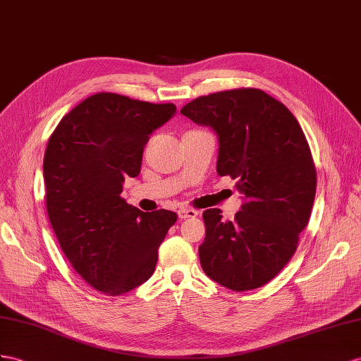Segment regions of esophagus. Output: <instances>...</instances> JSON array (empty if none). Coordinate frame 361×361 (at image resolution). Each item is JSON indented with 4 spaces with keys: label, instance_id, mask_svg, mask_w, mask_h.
<instances>
[{
    "label": "esophagus",
    "instance_id": "34e87169",
    "mask_svg": "<svg viewBox=\"0 0 361 361\" xmlns=\"http://www.w3.org/2000/svg\"><path fill=\"white\" fill-rule=\"evenodd\" d=\"M198 215V212L195 209H188V207H181L178 210V216L181 219H188V218H195Z\"/></svg>",
    "mask_w": 361,
    "mask_h": 361
}]
</instances>
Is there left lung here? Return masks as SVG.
I'll use <instances>...</instances> for the list:
<instances>
[{"mask_svg":"<svg viewBox=\"0 0 361 361\" xmlns=\"http://www.w3.org/2000/svg\"><path fill=\"white\" fill-rule=\"evenodd\" d=\"M181 114L216 133V172L244 195L233 221L219 209L202 214V270L228 290L259 288L288 264L308 226L317 175L307 137L288 108L257 88L197 97Z\"/></svg>","mask_w":361,"mask_h":361,"instance_id":"8db88e82","label":"left lung"}]
</instances>
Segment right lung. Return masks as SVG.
<instances>
[{
	"instance_id": "1",
	"label": "right lung",
	"mask_w": 361,
	"mask_h": 361,
	"mask_svg": "<svg viewBox=\"0 0 361 361\" xmlns=\"http://www.w3.org/2000/svg\"><path fill=\"white\" fill-rule=\"evenodd\" d=\"M175 111L173 104L97 92L62 117L45 149L53 232L73 269L108 295L149 279L159 247L177 221L175 212H142L120 197L125 178L140 173L149 135Z\"/></svg>"
}]
</instances>
